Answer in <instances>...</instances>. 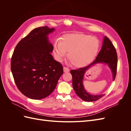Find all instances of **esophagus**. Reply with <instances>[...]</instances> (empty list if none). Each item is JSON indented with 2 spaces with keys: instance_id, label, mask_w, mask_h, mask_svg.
<instances>
[{
  "instance_id": "34e87169",
  "label": "esophagus",
  "mask_w": 131,
  "mask_h": 131,
  "mask_svg": "<svg viewBox=\"0 0 131 131\" xmlns=\"http://www.w3.org/2000/svg\"><path fill=\"white\" fill-rule=\"evenodd\" d=\"M63 72H64V73L69 72V68H67V67H64V68H63Z\"/></svg>"
}]
</instances>
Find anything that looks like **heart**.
Instances as JSON below:
<instances>
[{
  "label": "heart",
  "instance_id": "heart-1",
  "mask_svg": "<svg viewBox=\"0 0 131 131\" xmlns=\"http://www.w3.org/2000/svg\"><path fill=\"white\" fill-rule=\"evenodd\" d=\"M100 41L96 37L84 34L63 35L54 42L53 53L56 60L61 62L68 52V58L77 67L89 64L96 56Z\"/></svg>",
  "mask_w": 131,
  "mask_h": 131
}]
</instances>
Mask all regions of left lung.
Masks as SVG:
<instances>
[{
    "mask_svg": "<svg viewBox=\"0 0 131 131\" xmlns=\"http://www.w3.org/2000/svg\"><path fill=\"white\" fill-rule=\"evenodd\" d=\"M98 64H104L109 67L112 73L113 80L114 81L116 75L117 53L113 44L106 36L104 37L101 51L96 59L91 64L84 68L70 70V73L73 78V88L76 94L84 101H96L104 95L91 94L85 90L83 84L84 78L87 71Z\"/></svg>",
    "mask_w": 131,
    "mask_h": 131,
    "instance_id": "obj_1",
    "label": "left lung"
}]
</instances>
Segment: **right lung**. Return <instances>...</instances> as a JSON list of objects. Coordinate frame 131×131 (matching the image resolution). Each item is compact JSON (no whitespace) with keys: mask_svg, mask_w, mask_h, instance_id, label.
Listing matches in <instances>:
<instances>
[{"mask_svg":"<svg viewBox=\"0 0 131 131\" xmlns=\"http://www.w3.org/2000/svg\"><path fill=\"white\" fill-rule=\"evenodd\" d=\"M54 28H37L16 46L11 61L15 82L21 93L32 100L49 96L63 73V67L51 53L53 46L49 35Z\"/></svg>","mask_w":131,"mask_h":131,"instance_id":"right-lung-1","label":"right lung"}]
</instances>
